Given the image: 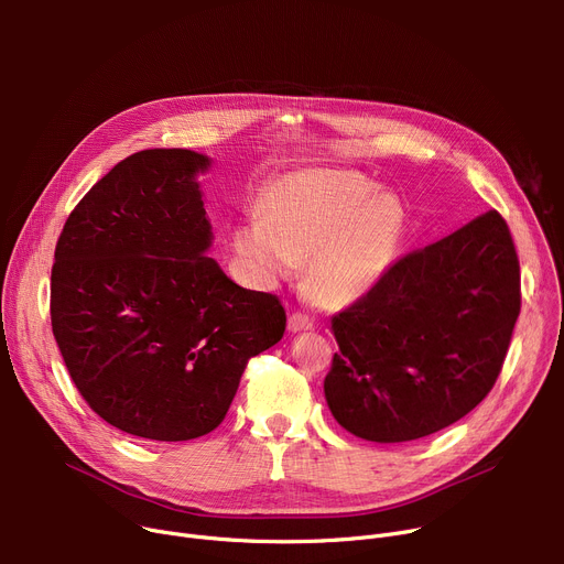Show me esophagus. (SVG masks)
I'll return each mask as SVG.
<instances>
[{"instance_id": "esophagus-1", "label": "esophagus", "mask_w": 564, "mask_h": 564, "mask_svg": "<svg viewBox=\"0 0 564 564\" xmlns=\"http://www.w3.org/2000/svg\"><path fill=\"white\" fill-rule=\"evenodd\" d=\"M288 329H290L292 334L308 332V329H313V319H311L306 313H302V311H294V313L288 317Z\"/></svg>"}]
</instances>
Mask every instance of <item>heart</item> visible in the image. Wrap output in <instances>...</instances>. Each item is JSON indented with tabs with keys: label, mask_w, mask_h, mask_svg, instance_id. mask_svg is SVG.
<instances>
[{
	"label": "heart",
	"mask_w": 564,
	"mask_h": 564,
	"mask_svg": "<svg viewBox=\"0 0 564 564\" xmlns=\"http://www.w3.org/2000/svg\"><path fill=\"white\" fill-rule=\"evenodd\" d=\"M404 228L398 196L366 175L306 169L276 181L262 215L235 228L232 242L262 281H279L306 260V288L324 306H347L391 267Z\"/></svg>",
	"instance_id": "obj_1"
}]
</instances>
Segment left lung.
<instances>
[{
    "mask_svg": "<svg viewBox=\"0 0 564 564\" xmlns=\"http://www.w3.org/2000/svg\"><path fill=\"white\" fill-rule=\"evenodd\" d=\"M519 311V258L496 210L406 253L332 317L340 351L324 395L334 419L377 443L457 423L494 389Z\"/></svg>",
    "mask_w": 564,
    "mask_h": 564,
    "instance_id": "left-lung-1",
    "label": "left lung"
}]
</instances>
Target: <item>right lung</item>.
Segmentation results:
<instances>
[{
  "label": "right lung",
  "mask_w": 564,
  "mask_h": 564,
  "mask_svg": "<svg viewBox=\"0 0 564 564\" xmlns=\"http://www.w3.org/2000/svg\"><path fill=\"white\" fill-rule=\"evenodd\" d=\"M210 160L151 148L86 192L58 235L50 315L77 391L102 421L189 441L228 413L256 354L283 338L276 294L232 283L210 256L196 173Z\"/></svg>",
  "instance_id": "1"
}]
</instances>
